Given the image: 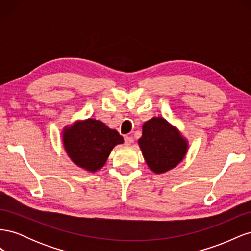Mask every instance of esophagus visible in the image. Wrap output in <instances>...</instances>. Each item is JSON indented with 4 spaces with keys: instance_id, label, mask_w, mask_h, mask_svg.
I'll use <instances>...</instances> for the list:
<instances>
[{
    "instance_id": "34e87169",
    "label": "esophagus",
    "mask_w": 251,
    "mask_h": 251,
    "mask_svg": "<svg viewBox=\"0 0 251 251\" xmlns=\"http://www.w3.org/2000/svg\"><path fill=\"white\" fill-rule=\"evenodd\" d=\"M132 142H133V138L131 137V136H126V137H125L126 146H131Z\"/></svg>"
}]
</instances>
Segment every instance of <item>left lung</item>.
<instances>
[{"mask_svg": "<svg viewBox=\"0 0 251 251\" xmlns=\"http://www.w3.org/2000/svg\"><path fill=\"white\" fill-rule=\"evenodd\" d=\"M138 144L148 166L156 174L176 168L188 149L187 140L178 128L162 117H153L143 124Z\"/></svg>", "mask_w": 251, "mask_h": 251, "instance_id": "obj_1", "label": "left lung"}]
</instances>
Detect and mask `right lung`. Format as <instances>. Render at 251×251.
Masks as SVG:
<instances>
[{"label":"right lung","mask_w":251,"mask_h":251,"mask_svg":"<svg viewBox=\"0 0 251 251\" xmlns=\"http://www.w3.org/2000/svg\"><path fill=\"white\" fill-rule=\"evenodd\" d=\"M63 142L68 156L75 164L94 173L104 165L113 148L124 143V138L100 120L89 118L66 126Z\"/></svg>","instance_id":"1"}]
</instances>
